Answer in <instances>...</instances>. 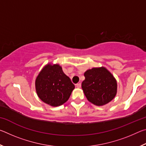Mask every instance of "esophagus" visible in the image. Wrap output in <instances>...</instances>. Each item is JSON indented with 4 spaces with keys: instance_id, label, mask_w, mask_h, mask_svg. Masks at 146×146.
Here are the masks:
<instances>
[{
    "instance_id": "34e87169",
    "label": "esophagus",
    "mask_w": 146,
    "mask_h": 146,
    "mask_svg": "<svg viewBox=\"0 0 146 146\" xmlns=\"http://www.w3.org/2000/svg\"><path fill=\"white\" fill-rule=\"evenodd\" d=\"M76 87L77 88H81V84L80 83H78L76 84Z\"/></svg>"
}]
</instances>
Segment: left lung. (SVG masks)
Listing matches in <instances>:
<instances>
[{"mask_svg":"<svg viewBox=\"0 0 146 146\" xmlns=\"http://www.w3.org/2000/svg\"><path fill=\"white\" fill-rule=\"evenodd\" d=\"M84 76L82 88L89 102L102 106L115 97L117 93V80L106 68L90 69L84 73Z\"/></svg>","mask_w":146,"mask_h":146,"instance_id":"8db88e82","label":"left lung"}]
</instances>
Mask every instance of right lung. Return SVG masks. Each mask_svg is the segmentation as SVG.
<instances>
[{
	"mask_svg": "<svg viewBox=\"0 0 146 146\" xmlns=\"http://www.w3.org/2000/svg\"><path fill=\"white\" fill-rule=\"evenodd\" d=\"M74 89L75 85L58 64H47L35 80L38 97L44 103L53 107L67 102Z\"/></svg>",
	"mask_w": 146,
	"mask_h": 146,
	"instance_id": "obj_1",
	"label": "right lung"
}]
</instances>
